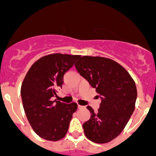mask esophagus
<instances>
[{
  "instance_id": "1",
  "label": "esophagus",
  "mask_w": 156,
  "mask_h": 156,
  "mask_svg": "<svg viewBox=\"0 0 156 156\" xmlns=\"http://www.w3.org/2000/svg\"><path fill=\"white\" fill-rule=\"evenodd\" d=\"M78 108H79V109H81V108H84V106H81V105H78Z\"/></svg>"
}]
</instances>
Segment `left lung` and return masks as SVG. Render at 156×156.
<instances>
[{
  "mask_svg": "<svg viewBox=\"0 0 156 156\" xmlns=\"http://www.w3.org/2000/svg\"><path fill=\"white\" fill-rule=\"evenodd\" d=\"M75 66L101 99L97 112L87 106L91 116L83 124L84 134L97 144L110 142L122 133L134 111L136 84L126 69L107 58L84 56Z\"/></svg>",
  "mask_w": 156,
  "mask_h": 156,
  "instance_id": "1",
  "label": "left lung"
}]
</instances>
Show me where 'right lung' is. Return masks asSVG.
<instances>
[{"label":"right lung","instance_id":"add662e5","mask_svg":"<svg viewBox=\"0 0 156 156\" xmlns=\"http://www.w3.org/2000/svg\"><path fill=\"white\" fill-rule=\"evenodd\" d=\"M81 56L54 53L36 61L26 74L21 87L23 108L28 121L43 139L57 141L68 131L77 103L52 101L63 76Z\"/></svg>","mask_w":156,"mask_h":156}]
</instances>
